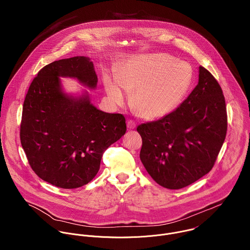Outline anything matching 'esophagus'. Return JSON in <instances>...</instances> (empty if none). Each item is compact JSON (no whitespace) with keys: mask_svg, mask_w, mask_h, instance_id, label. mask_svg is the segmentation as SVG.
<instances>
[{"mask_svg":"<svg viewBox=\"0 0 250 250\" xmlns=\"http://www.w3.org/2000/svg\"><path fill=\"white\" fill-rule=\"evenodd\" d=\"M127 127H128L129 130H133V129L136 128V123L133 120H129L127 122Z\"/></svg>","mask_w":250,"mask_h":250,"instance_id":"34e87169","label":"esophagus"}]
</instances>
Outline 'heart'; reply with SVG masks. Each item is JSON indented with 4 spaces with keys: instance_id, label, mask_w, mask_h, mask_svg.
Returning a JSON list of instances; mask_svg holds the SVG:
<instances>
[{
    "instance_id": "heart-1",
    "label": "heart",
    "mask_w": 250,
    "mask_h": 250,
    "mask_svg": "<svg viewBox=\"0 0 250 250\" xmlns=\"http://www.w3.org/2000/svg\"><path fill=\"white\" fill-rule=\"evenodd\" d=\"M192 82V69L184 62L163 55L133 56L106 75L107 97L116 106L126 103L144 119L154 120L170 113L178 106Z\"/></svg>"
}]
</instances>
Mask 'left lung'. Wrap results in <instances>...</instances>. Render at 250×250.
Listing matches in <instances>:
<instances>
[{"label": "left lung", "instance_id": "1", "mask_svg": "<svg viewBox=\"0 0 250 250\" xmlns=\"http://www.w3.org/2000/svg\"><path fill=\"white\" fill-rule=\"evenodd\" d=\"M141 161L160 186L179 189L213 168L224 143L227 113L222 89L214 76L199 66L198 83L175 110L141 124Z\"/></svg>", "mask_w": 250, "mask_h": 250}]
</instances>
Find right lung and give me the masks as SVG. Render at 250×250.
<instances>
[{
    "label": "right lung",
    "instance_id": "obj_1",
    "mask_svg": "<svg viewBox=\"0 0 250 250\" xmlns=\"http://www.w3.org/2000/svg\"><path fill=\"white\" fill-rule=\"evenodd\" d=\"M60 77L77 79L91 89L98 82L86 57L44 66L24 101L20 140L39 178L62 188H76L96 176L105 150L126 133V120L120 113L94 107L87 92L79 97L65 93Z\"/></svg>",
    "mask_w": 250,
    "mask_h": 250
}]
</instances>
